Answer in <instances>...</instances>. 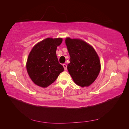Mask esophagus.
<instances>
[{"label": "esophagus", "instance_id": "esophagus-1", "mask_svg": "<svg viewBox=\"0 0 129 129\" xmlns=\"http://www.w3.org/2000/svg\"><path fill=\"white\" fill-rule=\"evenodd\" d=\"M63 68H64V70H65V71H66V70L67 69V65H66V64H63Z\"/></svg>", "mask_w": 129, "mask_h": 129}]
</instances>
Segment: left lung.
I'll return each instance as SVG.
<instances>
[{"instance_id":"left-lung-1","label":"left lung","mask_w":129,"mask_h":129,"mask_svg":"<svg viewBox=\"0 0 129 129\" xmlns=\"http://www.w3.org/2000/svg\"><path fill=\"white\" fill-rule=\"evenodd\" d=\"M65 42L71 57L67 66L69 73L78 85L89 86L101 70L98 55L91 45L82 40L67 38Z\"/></svg>"}]
</instances>
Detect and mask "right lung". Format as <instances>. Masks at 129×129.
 I'll return each mask as SVG.
<instances>
[{
    "label": "right lung",
    "instance_id": "obj_1",
    "mask_svg": "<svg viewBox=\"0 0 129 129\" xmlns=\"http://www.w3.org/2000/svg\"><path fill=\"white\" fill-rule=\"evenodd\" d=\"M62 41V38L45 39L35 45L29 53L26 63L27 73L38 86L47 87L64 71L56 54Z\"/></svg>",
    "mask_w": 129,
    "mask_h": 129
}]
</instances>
